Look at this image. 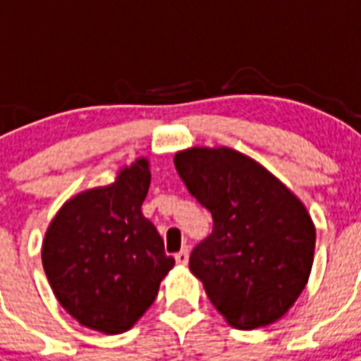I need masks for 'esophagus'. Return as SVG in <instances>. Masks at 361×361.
Masks as SVG:
<instances>
[{"instance_id":"34e87169","label":"esophagus","mask_w":361,"mask_h":361,"mask_svg":"<svg viewBox=\"0 0 361 361\" xmlns=\"http://www.w3.org/2000/svg\"><path fill=\"white\" fill-rule=\"evenodd\" d=\"M176 262L180 264V266H185L189 262V249L187 247H183L180 252H176Z\"/></svg>"}]
</instances>
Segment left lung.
Listing matches in <instances>:
<instances>
[{"mask_svg":"<svg viewBox=\"0 0 361 361\" xmlns=\"http://www.w3.org/2000/svg\"><path fill=\"white\" fill-rule=\"evenodd\" d=\"M174 164L214 217V232L189 258L209 302L238 330L279 320L313 268L317 234L307 208L268 169L232 147L181 149Z\"/></svg>","mask_w":361,"mask_h":361,"instance_id":"left-lung-1","label":"left lung"}]
</instances>
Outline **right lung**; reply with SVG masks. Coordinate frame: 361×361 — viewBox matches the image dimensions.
Instances as JSON below:
<instances>
[{
  "label": "right lung",
  "instance_id": "right-lung-1",
  "mask_svg": "<svg viewBox=\"0 0 361 361\" xmlns=\"http://www.w3.org/2000/svg\"><path fill=\"white\" fill-rule=\"evenodd\" d=\"M149 181L147 157L135 159L109 185L71 197L48 225L41 252L48 283L61 307L90 330H130L174 268L142 214Z\"/></svg>",
  "mask_w": 361,
  "mask_h": 361
}]
</instances>
